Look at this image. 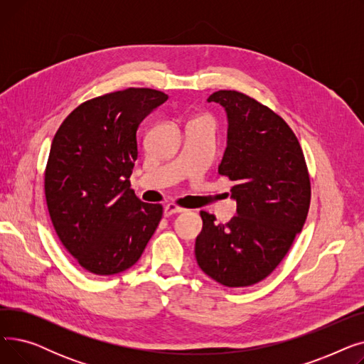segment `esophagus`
Here are the masks:
<instances>
[{
  "label": "esophagus",
  "instance_id": "34e87169",
  "mask_svg": "<svg viewBox=\"0 0 364 364\" xmlns=\"http://www.w3.org/2000/svg\"><path fill=\"white\" fill-rule=\"evenodd\" d=\"M180 213H184V209L180 208V206H177V205H174V203H168V205L164 208V215H165V217H171V215L180 214Z\"/></svg>",
  "mask_w": 364,
  "mask_h": 364
}]
</instances>
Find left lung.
Listing matches in <instances>:
<instances>
[{
  "instance_id": "8db88e82",
  "label": "left lung",
  "mask_w": 364,
  "mask_h": 364,
  "mask_svg": "<svg viewBox=\"0 0 364 364\" xmlns=\"http://www.w3.org/2000/svg\"><path fill=\"white\" fill-rule=\"evenodd\" d=\"M227 114L218 172L235 186L236 214L225 225L200 211L195 255L200 270L227 288L269 276L301 233L310 208V177L294 131L272 109L232 90L208 97Z\"/></svg>"
}]
</instances>
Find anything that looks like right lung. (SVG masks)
Segmentation results:
<instances>
[{"label":"right lung","mask_w":364,"mask_h":364,"mask_svg":"<svg viewBox=\"0 0 364 364\" xmlns=\"http://www.w3.org/2000/svg\"><path fill=\"white\" fill-rule=\"evenodd\" d=\"M168 100L128 88L88 100L57 129L46 169V199L68 252L92 274H118L136 264L162 218V206L129 190L137 129Z\"/></svg>","instance_id":"add662e5"}]
</instances>
